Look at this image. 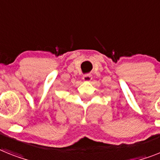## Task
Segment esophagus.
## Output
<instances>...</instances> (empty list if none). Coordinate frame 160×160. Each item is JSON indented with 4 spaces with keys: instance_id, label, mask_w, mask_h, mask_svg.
Here are the masks:
<instances>
[{
    "instance_id": "obj_1",
    "label": "esophagus",
    "mask_w": 160,
    "mask_h": 160,
    "mask_svg": "<svg viewBox=\"0 0 160 160\" xmlns=\"http://www.w3.org/2000/svg\"><path fill=\"white\" fill-rule=\"evenodd\" d=\"M92 80V76L89 75V74H86V75H84L83 76V80L84 81H86V82H88V81H90Z\"/></svg>"
}]
</instances>
